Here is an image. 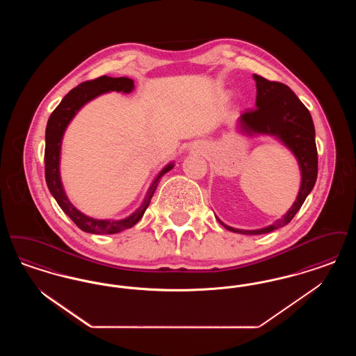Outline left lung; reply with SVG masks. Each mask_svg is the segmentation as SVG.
Masks as SVG:
<instances>
[{
  "label": "left lung",
  "instance_id": "8db88e82",
  "mask_svg": "<svg viewBox=\"0 0 356 356\" xmlns=\"http://www.w3.org/2000/svg\"><path fill=\"white\" fill-rule=\"evenodd\" d=\"M256 80V108L248 109L240 118L241 129L247 134H267L279 137L296 156L302 170V186L296 202L287 215L270 227L256 231L235 229L222 224L227 229L244 235H261L288 224L305 203L318 177V149L315 127L309 111L287 85L270 81L254 74Z\"/></svg>",
  "mask_w": 356,
  "mask_h": 356
}]
</instances>
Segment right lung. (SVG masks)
I'll return each mask as SVG.
<instances>
[{"mask_svg":"<svg viewBox=\"0 0 356 356\" xmlns=\"http://www.w3.org/2000/svg\"><path fill=\"white\" fill-rule=\"evenodd\" d=\"M134 80L128 77H108L102 76L95 80L84 81L76 88H73L68 95L63 99V102L57 105V108L51 112V118L47 124L45 131V180L47 186L49 188L53 197L56 199L57 204L61 207V209L68 215L73 222L88 234H100V235H112L119 234L124 229H128L134 227L137 221L140 220L151 203L153 193L160 181V177L170 172L173 168V164L167 165L164 170L160 172L157 179L154 180L149 192L141 204V207L134 212L129 218L122 220H96L92 218L85 216L79 209H76L67 197L64 188L60 179V149H61V140L65 132V128L68 127L69 121L74 118L77 111L92 99L97 97L99 95L116 90L129 93L134 89Z\"/></svg>","mask_w":356,"mask_h":356,"instance_id":"1","label":"right lung"}]
</instances>
